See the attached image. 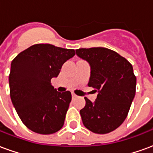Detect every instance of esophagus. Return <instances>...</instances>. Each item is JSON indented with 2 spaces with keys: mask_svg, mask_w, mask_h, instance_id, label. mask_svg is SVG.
<instances>
[{
  "mask_svg": "<svg viewBox=\"0 0 153 153\" xmlns=\"http://www.w3.org/2000/svg\"><path fill=\"white\" fill-rule=\"evenodd\" d=\"M72 97H73V98H75V97H77V96L74 94V93H72Z\"/></svg>",
  "mask_w": 153,
  "mask_h": 153,
  "instance_id": "obj_1",
  "label": "esophagus"
}]
</instances>
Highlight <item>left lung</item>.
<instances>
[{
  "label": "left lung",
  "instance_id": "1",
  "mask_svg": "<svg viewBox=\"0 0 153 153\" xmlns=\"http://www.w3.org/2000/svg\"><path fill=\"white\" fill-rule=\"evenodd\" d=\"M76 55L91 67L88 86L97 91L94 102L84 97L80 110L83 125L95 134L115 130L127 117L135 96L136 77L125 57L105 47L79 48Z\"/></svg>",
  "mask_w": 153,
  "mask_h": 153
}]
</instances>
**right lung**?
<instances>
[{
  "instance_id": "1",
  "label": "right lung",
  "mask_w": 153,
  "mask_h": 153,
  "mask_svg": "<svg viewBox=\"0 0 153 153\" xmlns=\"http://www.w3.org/2000/svg\"><path fill=\"white\" fill-rule=\"evenodd\" d=\"M74 49L51 44H35L11 62L10 94L16 112L25 125L40 134H51L63 127L71 102V93L57 92L51 83L58 76Z\"/></svg>"
}]
</instances>
